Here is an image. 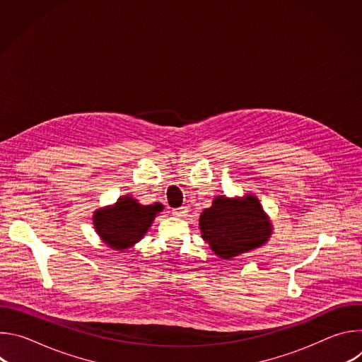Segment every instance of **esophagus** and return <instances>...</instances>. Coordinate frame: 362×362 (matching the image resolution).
<instances>
[{
  "label": "esophagus",
  "mask_w": 362,
  "mask_h": 362,
  "mask_svg": "<svg viewBox=\"0 0 362 362\" xmlns=\"http://www.w3.org/2000/svg\"><path fill=\"white\" fill-rule=\"evenodd\" d=\"M187 208H186V206H182V208H176V209H173V215L175 216H177V218H183V216H186L187 215Z\"/></svg>",
  "instance_id": "1"
}]
</instances>
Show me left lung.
Returning a JSON list of instances; mask_svg holds the SVG:
<instances>
[{
  "label": "left lung",
  "mask_w": 362,
  "mask_h": 362,
  "mask_svg": "<svg viewBox=\"0 0 362 362\" xmlns=\"http://www.w3.org/2000/svg\"><path fill=\"white\" fill-rule=\"evenodd\" d=\"M199 228L203 240L223 259L265 245L272 233V223L253 194L216 196L211 208L202 212Z\"/></svg>",
  "instance_id": "1"
}]
</instances>
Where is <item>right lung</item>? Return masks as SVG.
Here are the masks:
<instances>
[{"mask_svg": "<svg viewBox=\"0 0 362 362\" xmlns=\"http://www.w3.org/2000/svg\"><path fill=\"white\" fill-rule=\"evenodd\" d=\"M163 211V204H140L132 196L120 197L115 204L94 212L93 225L100 239L115 250L137 243Z\"/></svg>", "mask_w": 362, "mask_h": 362, "instance_id": "obj_1", "label": "right lung"}]
</instances>
